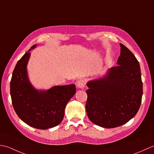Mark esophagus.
Listing matches in <instances>:
<instances>
[{
	"mask_svg": "<svg viewBox=\"0 0 154 154\" xmlns=\"http://www.w3.org/2000/svg\"><path fill=\"white\" fill-rule=\"evenodd\" d=\"M86 85V81L82 79H80L76 82V86L79 88H83Z\"/></svg>",
	"mask_w": 154,
	"mask_h": 154,
	"instance_id": "34e87169",
	"label": "esophagus"
}]
</instances>
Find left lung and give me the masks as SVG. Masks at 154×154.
Returning a JSON list of instances; mask_svg holds the SVG:
<instances>
[{"label": "left lung", "mask_w": 154, "mask_h": 154, "mask_svg": "<svg viewBox=\"0 0 154 154\" xmlns=\"http://www.w3.org/2000/svg\"><path fill=\"white\" fill-rule=\"evenodd\" d=\"M120 45L116 66L102 78L88 82L87 115L92 123L106 128L120 126L133 118L142 102L143 84L139 62Z\"/></svg>", "instance_id": "obj_1"}]
</instances>
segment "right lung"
Masks as SVG:
<instances>
[{
    "instance_id": "1",
    "label": "right lung",
    "mask_w": 154,
    "mask_h": 154,
    "mask_svg": "<svg viewBox=\"0 0 154 154\" xmlns=\"http://www.w3.org/2000/svg\"><path fill=\"white\" fill-rule=\"evenodd\" d=\"M25 53L12 72L11 96L14 110L24 123L40 130L55 127L61 123L64 109L76 93V86H54L47 90L34 88L29 79L27 64L31 50Z\"/></svg>"
}]
</instances>
